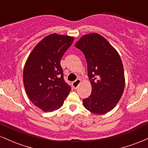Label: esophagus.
I'll return each instance as SVG.
<instances>
[{
    "label": "esophagus",
    "instance_id": "34e87169",
    "mask_svg": "<svg viewBox=\"0 0 148 148\" xmlns=\"http://www.w3.org/2000/svg\"><path fill=\"white\" fill-rule=\"evenodd\" d=\"M81 79H76L75 81H74V82L72 83V85H73V86H74V88H76L78 87V86H79V85L80 84V83H81Z\"/></svg>",
    "mask_w": 148,
    "mask_h": 148
}]
</instances>
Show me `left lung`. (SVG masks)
Masks as SVG:
<instances>
[{"label":"left lung","mask_w":148,"mask_h":148,"mask_svg":"<svg viewBox=\"0 0 148 148\" xmlns=\"http://www.w3.org/2000/svg\"><path fill=\"white\" fill-rule=\"evenodd\" d=\"M75 47L84 53L91 95L83 100L86 109L105 114L115 108L123 94L125 79L123 62L116 49L98 33L83 35Z\"/></svg>","instance_id":"8db88e82"}]
</instances>
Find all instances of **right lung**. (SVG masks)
Here are the masks:
<instances>
[{"label":"right lung","instance_id":"1","mask_svg":"<svg viewBox=\"0 0 148 148\" xmlns=\"http://www.w3.org/2000/svg\"><path fill=\"white\" fill-rule=\"evenodd\" d=\"M74 37L53 33L34 47L25 63L23 81L30 101L44 112L63 105L71 90L63 79L60 60L72 45Z\"/></svg>","mask_w":148,"mask_h":148}]
</instances>
